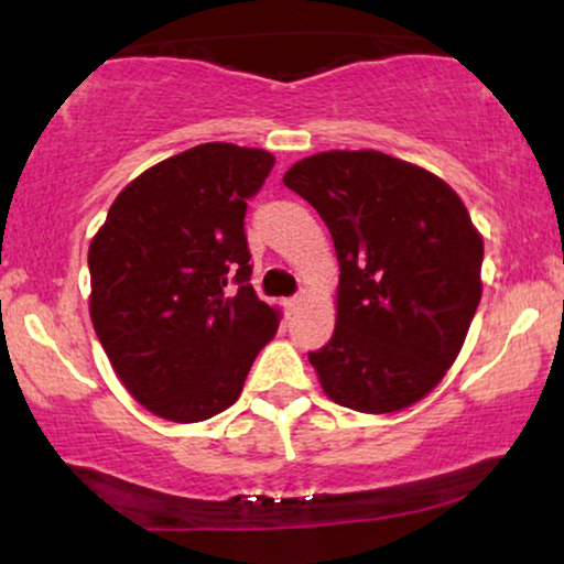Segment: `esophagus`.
<instances>
[{
    "instance_id": "1",
    "label": "esophagus",
    "mask_w": 564,
    "mask_h": 564,
    "mask_svg": "<svg viewBox=\"0 0 564 564\" xmlns=\"http://www.w3.org/2000/svg\"><path fill=\"white\" fill-rule=\"evenodd\" d=\"M305 297H307V292H305V290H300L297 295H292V297L288 300V307H290V311H292V313H297L300 307L305 305Z\"/></svg>"
}]
</instances>
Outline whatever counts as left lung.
<instances>
[{
  "label": "left lung",
  "mask_w": 564,
  "mask_h": 564,
  "mask_svg": "<svg viewBox=\"0 0 564 564\" xmlns=\"http://www.w3.org/2000/svg\"><path fill=\"white\" fill-rule=\"evenodd\" d=\"M284 184L330 230L338 313L307 359L334 403L359 413L413 405L457 359L480 303L482 238L449 184L380 151H326Z\"/></svg>",
  "instance_id": "obj_1"
}]
</instances>
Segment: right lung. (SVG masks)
<instances>
[{"label":"right lung","mask_w":564,"mask_h":564,"mask_svg":"<svg viewBox=\"0 0 564 564\" xmlns=\"http://www.w3.org/2000/svg\"><path fill=\"white\" fill-rule=\"evenodd\" d=\"M274 156L203 143L128 184L89 246V313L130 395L176 423L226 411L280 315L251 288L243 218Z\"/></svg>","instance_id":"1"}]
</instances>
